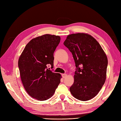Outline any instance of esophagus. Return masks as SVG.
<instances>
[{"label":"esophagus","mask_w":121,"mask_h":121,"mask_svg":"<svg viewBox=\"0 0 121 121\" xmlns=\"http://www.w3.org/2000/svg\"><path fill=\"white\" fill-rule=\"evenodd\" d=\"M67 76V74H62V77H63V78H65Z\"/></svg>","instance_id":"34e87169"}]
</instances>
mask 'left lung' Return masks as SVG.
Masks as SVG:
<instances>
[{
    "mask_svg": "<svg viewBox=\"0 0 121 121\" xmlns=\"http://www.w3.org/2000/svg\"><path fill=\"white\" fill-rule=\"evenodd\" d=\"M64 44L72 52L76 67L70 92L78 100H90L105 83L107 56L96 40L88 34L69 35Z\"/></svg>",
    "mask_w": 121,
    "mask_h": 121,
    "instance_id": "1",
    "label": "left lung"
}]
</instances>
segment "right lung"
<instances>
[{"mask_svg":"<svg viewBox=\"0 0 121 121\" xmlns=\"http://www.w3.org/2000/svg\"><path fill=\"white\" fill-rule=\"evenodd\" d=\"M60 41L59 36L43 35L32 39L25 46L18 61L22 82L32 97L43 101L52 97L60 82L61 75L53 68V53Z\"/></svg>","mask_w":121,"mask_h":121,"instance_id":"1","label":"right lung"}]
</instances>
